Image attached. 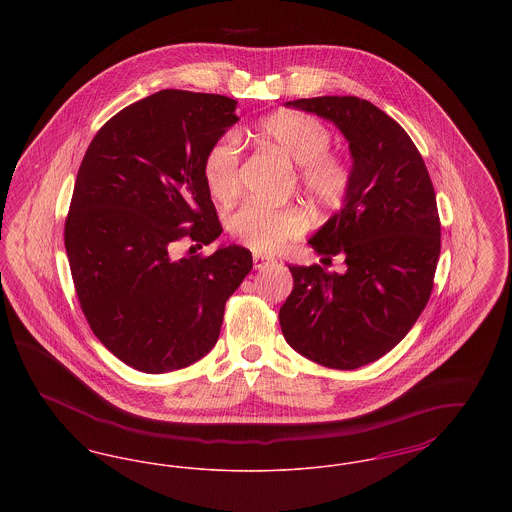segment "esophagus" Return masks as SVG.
Wrapping results in <instances>:
<instances>
[{
	"instance_id": "1",
	"label": "esophagus",
	"mask_w": 512,
	"mask_h": 512,
	"mask_svg": "<svg viewBox=\"0 0 512 512\" xmlns=\"http://www.w3.org/2000/svg\"><path fill=\"white\" fill-rule=\"evenodd\" d=\"M268 265V257H263V255H253V267L255 270H261V268H265Z\"/></svg>"
}]
</instances>
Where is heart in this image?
Segmentation results:
<instances>
[{"label": "heart", "instance_id": "heart-1", "mask_svg": "<svg viewBox=\"0 0 512 512\" xmlns=\"http://www.w3.org/2000/svg\"><path fill=\"white\" fill-rule=\"evenodd\" d=\"M259 136L293 163L303 190L320 205H338L349 190L351 174L345 159L330 151V130L299 111H284L259 124ZM240 146L234 136H222L203 159V178L217 201H232L240 194ZM226 228L234 240L255 251H274L297 238L305 228L303 213L292 207L245 203L228 215Z\"/></svg>", "mask_w": 512, "mask_h": 512}]
</instances>
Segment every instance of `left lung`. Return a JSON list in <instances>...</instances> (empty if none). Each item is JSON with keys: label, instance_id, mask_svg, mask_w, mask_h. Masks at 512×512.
Segmentation results:
<instances>
[{"label": "left lung", "instance_id": "obj_1", "mask_svg": "<svg viewBox=\"0 0 512 512\" xmlns=\"http://www.w3.org/2000/svg\"><path fill=\"white\" fill-rule=\"evenodd\" d=\"M334 122L349 142L353 169L345 203L309 240L324 265L292 270L280 326L297 353L353 370L384 357L424 311L441 249L436 192L401 124L355 96L288 101Z\"/></svg>", "mask_w": 512, "mask_h": 512}]
</instances>
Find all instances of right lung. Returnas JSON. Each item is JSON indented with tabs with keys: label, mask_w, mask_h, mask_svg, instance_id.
I'll return each instance as SVG.
<instances>
[{
	"label": "right lung",
	"mask_w": 512,
	"mask_h": 512,
	"mask_svg": "<svg viewBox=\"0 0 512 512\" xmlns=\"http://www.w3.org/2000/svg\"><path fill=\"white\" fill-rule=\"evenodd\" d=\"M236 105L161 90L105 122L80 163L65 220L74 290L96 338L136 370L171 372L207 355L253 268L240 245L172 259L174 244L201 247L222 232L203 159L238 122Z\"/></svg>",
	"instance_id": "right-lung-1"
}]
</instances>
